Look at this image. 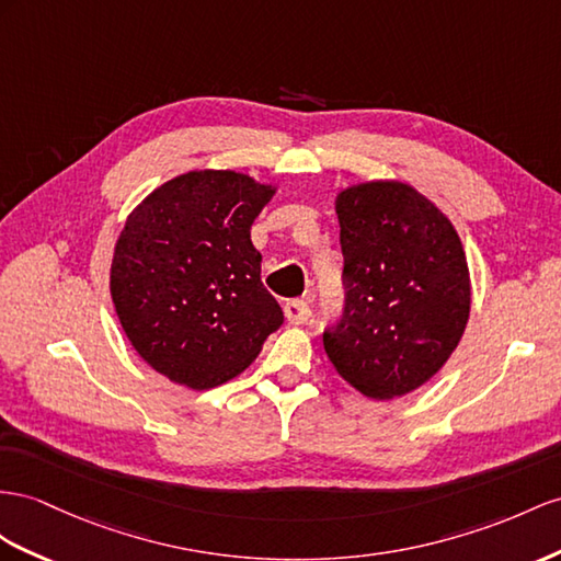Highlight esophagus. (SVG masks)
<instances>
[{"label": "esophagus", "mask_w": 561, "mask_h": 561, "mask_svg": "<svg viewBox=\"0 0 561 561\" xmlns=\"http://www.w3.org/2000/svg\"><path fill=\"white\" fill-rule=\"evenodd\" d=\"M284 314H286V320H289L291 324H304V322L310 320L312 310H310V306L306 304V300L294 298V300H286V304H284Z\"/></svg>", "instance_id": "1"}]
</instances>
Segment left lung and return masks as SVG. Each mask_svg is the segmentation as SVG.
Wrapping results in <instances>:
<instances>
[{"label": "left lung", "mask_w": 561, "mask_h": 561, "mask_svg": "<svg viewBox=\"0 0 561 561\" xmlns=\"http://www.w3.org/2000/svg\"><path fill=\"white\" fill-rule=\"evenodd\" d=\"M346 308L322 341L334 369L367 398L420 389L465 334L471 282L462 241L436 204L398 180L336 196Z\"/></svg>", "instance_id": "obj_1"}]
</instances>
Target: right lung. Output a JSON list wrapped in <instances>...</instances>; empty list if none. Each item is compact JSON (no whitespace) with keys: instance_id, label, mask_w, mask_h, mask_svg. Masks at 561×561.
I'll list each match as a JSON object with an SVG mask.
<instances>
[{"instance_id":"obj_1","label":"right lung","mask_w":561,"mask_h":561,"mask_svg":"<svg viewBox=\"0 0 561 561\" xmlns=\"http://www.w3.org/2000/svg\"><path fill=\"white\" fill-rule=\"evenodd\" d=\"M275 184L190 170L127 215L111 261L125 336L158 375L206 391L247 369L284 322L261 282L251 225Z\"/></svg>"}]
</instances>
